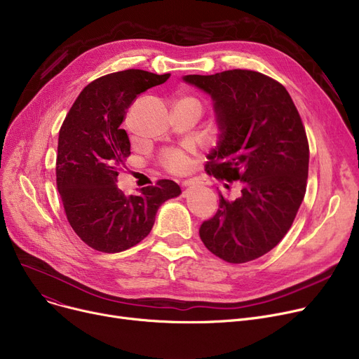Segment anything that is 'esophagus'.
Listing matches in <instances>:
<instances>
[{"label":"esophagus","instance_id":"obj_1","mask_svg":"<svg viewBox=\"0 0 359 359\" xmlns=\"http://www.w3.org/2000/svg\"><path fill=\"white\" fill-rule=\"evenodd\" d=\"M196 184H198L196 179H186V180H183V186H186V187H192V186H196Z\"/></svg>","mask_w":359,"mask_h":359}]
</instances>
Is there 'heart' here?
Instances as JSON below:
<instances>
[{
	"label": "heart",
	"mask_w": 359,
	"mask_h": 359,
	"mask_svg": "<svg viewBox=\"0 0 359 359\" xmlns=\"http://www.w3.org/2000/svg\"><path fill=\"white\" fill-rule=\"evenodd\" d=\"M177 103H195L199 104V100L194 96H183L177 100ZM161 164L164 165L165 170L172 173H180L186 168L187 165V160H186V154L184 151L180 148H172V149H167L161 154Z\"/></svg>",
	"instance_id": "heart-1"
}]
</instances>
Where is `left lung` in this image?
Returning a JSON list of instances; mask_svg holds the SVG:
<instances>
[{
	"label": "left lung",
	"mask_w": 359,
	"mask_h": 359,
	"mask_svg": "<svg viewBox=\"0 0 359 359\" xmlns=\"http://www.w3.org/2000/svg\"><path fill=\"white\" fill-rule=\"evenodd\" d=\"M183 80L214 100L221 135L205 172L241 183L234 201L219 194V208L202 222L201 240L229 263L255 260L284 238L304 199L310 149L303 121L287 88L257 71Z\"/></svg>",
	"instance_id": "obj_1"
}]
</instances>
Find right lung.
<instances>
[{
	"label": "right lung",
	"mask_w": 359,
	"mask_h": 359,
	"mask_svg": "<svg viewBox=\"0 0 359 359\" xmlns=\"http://www.w3.org/2000/svg\"><path fill=\"white\" fill-rule=\"evenodd\" d=\"M168 77L142 69L103 75L84 87L64 119L56 186L72 230L94 250L119 253L135 246L153 229L160 205L182 192L167 179L130 196L116 186L130 154L128 134L121 128L126 110L138 94Z\"/></svg>",
	"instance_id": "right-lung-1"
}]
</instances>
